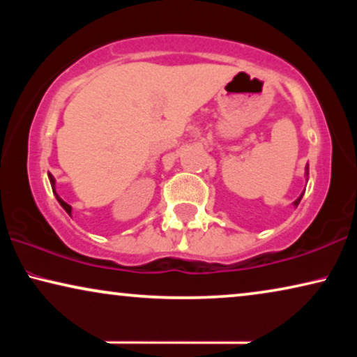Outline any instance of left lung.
I'll return each mask as SVG.
<instances>
[{
	"label": "left lung",
	"instance_id": "left-lung-1",
	"mask_svg": "<svg viewBox=\"0 0 357 357\" xmlns=\"http://www.w3.org/2000/svg\"><path fill=\"white\" fill-rule=\"evenodd\" d=\"M307 177H309V164H307V165H305V178H307ZM307 180H309V178H307ZM302 197H304V192H302V193H301V197H299V198H297V199H296V202H294V206H296V208H297V204H299V203H301V199H302Z\"/></svg>",
	"mask_w": 357,
	"mask_h": 357
}]
</instances>
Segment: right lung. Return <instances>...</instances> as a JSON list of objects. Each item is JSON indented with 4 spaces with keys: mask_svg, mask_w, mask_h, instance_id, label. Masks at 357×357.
Segmentation results:
<instances>
[{
    "mask_svg": "<svg viewBox=\"0 0 357 357\" xmlns=\"http://www.w3.org/2000/svg\"><path fill=\"white\" fill-rule=\"evenodd\" d=\"M48 180H50V183H52V190H53V195H55V197H56V199H58V203H60L61 204V208L63 209H65V211L68 213V214H70V216H71V206H70V204H68L66 202H63V199L60 198V197H58V193H56V190H55V183H56V180H55V177H53V175L52 174H48Z\"/></svg>",
    "mask_w": 357,
    "mask_h": 357,
    "instance_id": "1",
    "label": "right lung"
}]
</instances>
